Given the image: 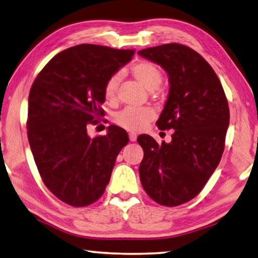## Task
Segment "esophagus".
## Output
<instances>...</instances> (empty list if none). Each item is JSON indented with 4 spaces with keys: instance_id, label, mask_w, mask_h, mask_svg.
Masks as SVG:
<instances>
[{
    "instance_id": "34e87169",
    "label": "esophagus",
    "mask_w": 258,
    "mask_h": 258,
    "mask_svg": "<svg viewBox=\"0 0 258 258\" xmlns=\"http://www.w3.org/2000/svg\"><path fill=\"white\" fill-rule=\"evenodd\" d=\"M129 139H130V142H136V139H137V135H136V134H134V133L129 134Z\"/></svg>"
}]
</instances>
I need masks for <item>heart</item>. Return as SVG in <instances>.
Returning <instances> with one entry per match:
<instances>
[{
    "mask_svg": "<svg viewBox=\"0 0 258 258\" xmlns=\"http://www.w3.org/2000/svg\"><path fill=\"white\" fill-rule=\"evenodd\" d=\"M133 76L148 90L156 89L162 83L163 76L161 70L154 63L141 61L135 63L130 68ZM121 80L119 72L112 75L104 85V97L107 102H114L116 99L117 88ZM155 117V113L150 107H134L128 106L117 112L114 115V122L128 132H142L146 125Z\"/></svg>",
    "mask_w": 258,
    "mask_h": 258,
    "instance_id": "heart-1",
    "label": "heart"
}]
</instances>
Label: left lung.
Wrapping results in <instances>:
<instances>
[{
    "label": "left lung",
    "mask_w": 258,
    "mask_h": 258,
    "mask_svg": "<svg viewBox=\"0 0 258 258\" xmlns=\"http://www.w3.org/2000/svg\"><path fill=\"white\" fill-rule=\"evenodd\" d=\"M138 54L169 76V96L156 125L174 130L171 143L161 145L148 135L138 136L144 151L139 177L157 204L178 206L201 192L220 163L230 121L228 101L213 68L190 47L171 43Z\"/></svg>",
    "instance_id": "obj_1"
}]
</instances>
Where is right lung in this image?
<instances>
[{
	"label": "right lung",
	"mask_w": 258,
	"mask_h": 258,
	"mask_svg": "<svg viewBox=\"0 0 258 258\" xmlns=\"http://www.w3.org/2000/svg\"><path fill=\"white\" fill-rule=\"evenodd\" d=\"M135 49L81 44L56 54L36 77L28 98L27 133L45 186L68 205L93 204L110 181L129 142L120 126L90 138L87 125L104 116V85Z\"/></svg>",
	"instance_id": "add662e5"
}]
</instances>
